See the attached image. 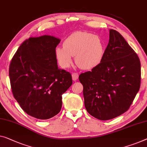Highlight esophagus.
<instances>
[{"label":"esophagus","mask_w":147,"mask_h":147,"mask_svg":"<svg viewBox=\"0 0 147 147\" xmlns=\"http://www.w3.org/2000/svg\"><path fill=\"white\" fill-rule=\"evenodd\" d=\"M72 78H73V80L74 81H76L78 78V74L76 73H74L72 74Z\"/></svg>","instance_id":"obj_1"}]
</instances>
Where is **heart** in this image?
Masks as SVG:
<instances>
[{
    "label": "heart",
    "instance_id": "obj_1",
    "mask_svg": "<svg viewBox=\"0 0 147 147\" xmlns=\"http://www.w3.org/2000/svg\"><path fill=\"white\" fill-rule=\"evenodd\" d=\"M63 46L55 49L57 59L63 68L69 67L75 56L76 64L81 69H92L102 62L105 53L102 39L89 32L73 33L65 39Z\"/></svg>",
    "mask_w": 147,
    "mask_h": 147
}]
</instances>
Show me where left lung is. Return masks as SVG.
<instances>
[{
  "label": "left lung",
  "instance_id": "obj_1",
  "mask_svg": "<svg viewBox=\"0 0 147 147\" xmlns=\"http://www.w3.org/2000/svg\"><path fill=\"white\" fill-rule=\"evenodd\" d=\"M79 80L88 112L103 121L113 119L128 110L139 90L141 63L123 37L110 30L102 62Z\"/></svg>",
  "mask_w": 147,
  "mask_h": 147
}]
</instances>
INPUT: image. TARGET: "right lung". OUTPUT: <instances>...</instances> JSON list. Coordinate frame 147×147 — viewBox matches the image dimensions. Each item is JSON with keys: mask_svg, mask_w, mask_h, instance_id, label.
I'll return each instance as SVG.
<instances>
[{"mask_svg": "<svg viewBox=\"0 0 147 147\" xmlns=\"http://www.w3.org/2000/svg\"><path fill=\"white\" fill-rule=\"evenodd\" d=\"M61 39L44 35L22 43L12 59L9 77L13 96L28 115L47 119L60 112L62 94L73 84L58 68L55 48Z\"/></svg>", "mask_w": 147, "mask_h": 147, "instance_id": "right-lung-1", "label": "right lung"}]
</instances>
